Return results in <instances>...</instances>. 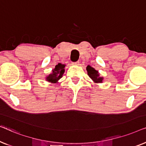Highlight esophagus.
Wrapping results in <instances>:
<instances>
[{
  "label": "esophagus",
  "mask_w": 146,
  "mask_h": 146,
  "mask_svg": "<svg viewBox=\"0 0 146 146\" xmlns=\"http://www.w3.org/2000/svg\"><path fill=\"white\" fill-rule=\"evenodd\" d=\"M72 65L74 66H78L79 65V62H72Z\"/></svg>",
  "instance_id": "esophagus-1"
}]
</instances>
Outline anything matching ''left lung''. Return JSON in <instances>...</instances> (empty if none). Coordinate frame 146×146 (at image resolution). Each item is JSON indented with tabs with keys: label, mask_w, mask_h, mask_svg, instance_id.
<instances>
[{
	"label": "left lung",
	"mask_w": 146,
	"mask_h": 146,
	"mask_svg": "<svg viewBox=\"0 0 146 146\" xmlns=\"http://www.w3.org/2000/svg\"><path fill=\"white\" fill-rule=\"evenodd\" d=\"M86 70L88 72V75L89 77L92 80V81L95 84H100L103 82L104 78L100 76V73L98 71L96 70L90 66L88 65L86 67Z\"/></svg>",
	"instance_id": "8db88e82"
}]
</instances>
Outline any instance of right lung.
Masks as SVG:
<instances>
[{"instance_id": "1", "label": "right lung", "mask_w": 146, "mask_h": 146, "mask_svg": "<svg viewBox=\"0 0 146 146\" xmlns=\"http://www.w3.org/2000/svg\"><path fill=\"white\" fill-rule=\"evenodd\" d=\"M65 66L66 64L61 63H58L57 65H56L54 68L52 70V73L46 76V81L52 84L58 83V80L62 77L65 72Z\"/></svg>"}]
</instances>
